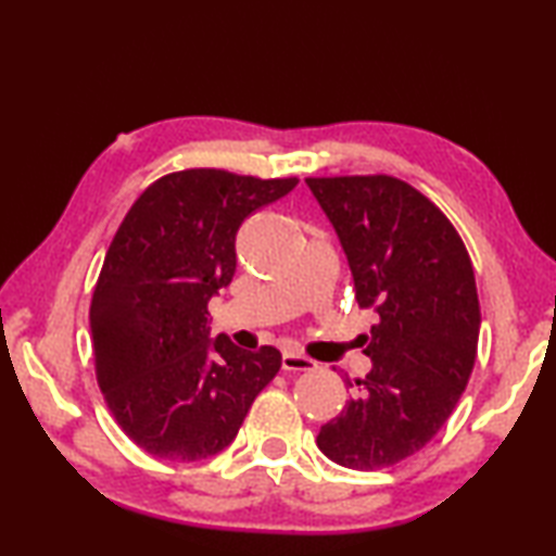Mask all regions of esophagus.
I'll use <instances>...</instances> for the list:
<instances>
[{
	"label": "esophagus",
	"mask_w": 556,
	"mask_h": 556,
	"mask_svg": "<svg viewBox=\"0 0 556 556\" xmlns=\"http://www.w3.org/2000/svg\"><path fill=\"white\" fill-rule=\"evenodd\" d=\"M316 363L312 361V357L306 355H299L294 351H287L285 355H281V370L287 372H306V370H314Z\"/></svg>",
	"instance_id": "esophagus-1"
}]
</instances>
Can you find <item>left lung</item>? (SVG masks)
Listing matches in <instances>:
<instances>
[{
  "label": "left lung",
  "instance_id": "obj_1",
  "mask_svg": "<svg viewBox=\"0 0 556 556\" xmlns=\"http://www.w3.org/2000/svg\"><path fill=\"white\" fill-rule=\"evenodd\" d=\"M306 186L341 240L357 306L378 314L363 336L372 368L316 444L345 468L394 466L437 437L466 390L481 331L473 265L446 215L400 178Z\"/></svg>",
  "mask_w": 556,
  "mask_h": 556
}]
</instances>
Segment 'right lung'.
<instances>
[{
  "instance_id": "obj_1",
  "label": "right lung",
  "mask_w": 556,
  "mask_h": 556,
  "mask_svg": "<svg viewBox=\"0 0 556 556\" xmlns=\"http://www.w3.org/2000/svg\"><path fill=\"white\" fill-rule=\"evenodd\" d=\"M296 184L186 168L149 186L122 220L92 291L90 333L112 417L147 454H220L279 372L277 348L211 338L208 301L232 281L242 220Z\"/></svg>"
}]
</instances>
